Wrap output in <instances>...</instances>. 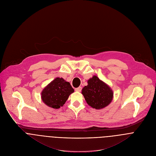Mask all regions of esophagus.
Listing matches in <instances>:
<instances>
[{
    "instance_id": "34e87169",
    "label": "esophagus",
    "mask_w": 156,
    "mask_h": 156,
    "mask_svg": "<svg viewBox=\"0 0 156 156\" xmlns=\"http://www.w3.org/2000/svg\"><path fill=\"white\" fill-rule=\"evenodd\" d=\"M81 89H82L81 87H79L75 88V91H81Z\"/></svg>"
}]
</instances>
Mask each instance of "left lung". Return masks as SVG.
I'll list each match as a JSON object with an SVG mask.
<instances>
[{
    "instance_id": "1",
    "label": "left lung",
    "mask_w": 156,
    "mask_h": 156,
    "mask_svg": "<svg viewBox=\"0 0 156 156\" xmlns=\"http://www.w3.org/2000/svg\"><path fill=\"white\" fill-rule=\"evenodd\" d=\"M82 94L88 104L95 109L109 105L113 95L111 88L96 76L88 81V85L82 89Z\"/></svg>"
}]
</instances>
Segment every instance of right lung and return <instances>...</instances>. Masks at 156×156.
I'll return each mask as SVG.
<instances>
[{"mask_svg":"<svg viewBox=\"0 0 156 156\" xmlns=\"http://www.w3.org/2000/svg\"><path fill=\"white\" fill-rule=\"evenodd\" d=\"M73 91L69 82L62 78H56L43 89L41 98L48 107L58 109L65 104Z\"/></svg>","mask_w":156,"mask_h":156,"instance_id":"obj_1","label":"right lung"}]
</instances>
